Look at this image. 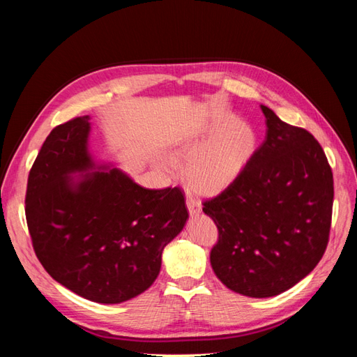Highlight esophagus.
<instances>
[{
	"instance_id": "obj_1",
	"label": "esophagus",
	"mask_w": 357,
	"mask_h": 357,
	"mask_svg": "<svg viewBox=\"0 0 357 357\" xmlns=\"http://www.w3.org/2000/svg\"><path fill=\"white\" fill-rule=\"evenodd\" d=\"M186 207L190 213V215H198L201 213V204L195 198H188L186 199Z\"/></svg>"
}]
</instances>
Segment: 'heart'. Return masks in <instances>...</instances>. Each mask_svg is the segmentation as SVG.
<instances>
[{"label": "heart", "mask_w": 357, "mask_h": 357, "mask_svg": "<svg viewBox=\"0 0 357 357\" xmlns=\"http://www.w3.org/2000/svg\"><path fill=\"white\" fill-rule=\"evenodd\" d=\"M226 122L231 123L220 132L222 123H214L171 155L174 162H188L183 178L198 195L214 197L231 188L257 152L259 135L252 123L234 117H226Z\"/></svg>", "instance_id": "obj_1"}]
</instances>
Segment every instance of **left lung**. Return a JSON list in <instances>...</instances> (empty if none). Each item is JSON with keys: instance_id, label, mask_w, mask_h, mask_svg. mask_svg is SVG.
Listing matches in <instances>:
<instances>
[{"instance_id": "1", "label": "left lung", "mask_w": 357, "mask_h": 357, "mask_svg": "<svg viewBox=\"0 0 357 357\" xmlns=\"http://www.w3.org/2000/svg\"><path fill=\"white\" fill-rule=\"evenodd\" d=\"M261 109L265 142L231 188L202 204L219 231L210 253L214 274L252 298L283 294L316 268L333 204L332 168L317 139Z\"/></svg>"}]
</instances>
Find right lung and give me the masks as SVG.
Instances as JSON below:
<instances>
[{"instance_id": "right-lung-1", "label": "right lung", "mask_w": 357, "mask_h": 357, "mask_svg": "<svg viewBox=\"0 0 357 357\" xmlns=\"http://www.w3.org/2000/svg\"><path fill=\"white\" fill-rule=\"evenodd\" d=\"M89 116L53 128L29 171L25 215L49 275L74 294L119 304L153 284L164 247L189 214L180 188L146 189L122 171L93 168Z\"/></svg>"}]
</instances>
